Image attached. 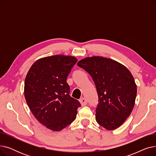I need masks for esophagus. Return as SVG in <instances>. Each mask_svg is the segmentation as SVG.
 I'll return each mask as SVG.
<instances>
[{"label":"esophagus","mask_w":156,"mask_h":156,"mask_svg":"<svg viewBox=\"0 0 156 156\" xmlns=\"http://www.w3.org/2000/svg\"><path fill=\"white\" fill-rule=\"evenodd\" d=\"M80 102L82 105H86L87 104V101L84 97H81V99H80Z\"/></svg>","instance_id":"obj_1"}]
</instances>
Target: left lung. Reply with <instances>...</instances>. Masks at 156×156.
I'll return each mask as SVG.
<instances>
[{"label": "left lung", "instance_id": "left-lung-1", "mask_svg": "<svg viewBox=\"0 0 156 156\" xmlns=\"http://www.w3.org/2000/svg\"><path fill=\"white\" fill-rule=\"evenodd\" d=\"M93 79L98 95L95 119L108 130L119 127L132 112L136 85L130 71L119 62L105 57H86L78 62Z\"/></svg>", "mask_w": 156, "mask_h": 156}]
</instances>
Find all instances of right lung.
Segmentation results:
<instances>
[{"instance_id":"obj_1","label":"right lung","mask_w":156,"mask_h":156,"mask_svg":"<svg viewBox=\"0 0 156 156\" xmlns=\"http://www.w3.org/2000/svg\"><path fill=\"white\" fill-rule=\"evenodd\" d=\"M76 57L62 55L45 57L35 61L24 81V97L36 119L58 132L76 119L80 102L69 95L66 82Z\"/></svg>"}]
</instances>
